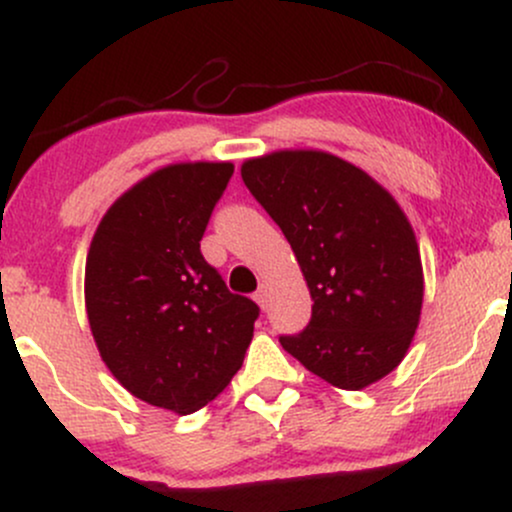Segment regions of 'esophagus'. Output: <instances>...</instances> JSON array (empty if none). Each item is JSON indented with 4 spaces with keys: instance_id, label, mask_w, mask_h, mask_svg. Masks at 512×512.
I'll return each instance as SVG.
<instances>
[{
    "instance_id": "esophagus-1",
    "label": "esophagus",
    "mask_w": 512,
    "mask_h": 512,
    "mask_svg": "<svg viewBox=\"0 0 512 512\" xmlns=\"http://www.w3.org/2000/svg\"><path fill=\"white\" fill-rule=\"evenodd\" d=\"M255 303L260 305L262 310H267V305H269V289H267V286H262V289L255 293Z\"/></svg>"
}]
</instances>
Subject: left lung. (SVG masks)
Returning <instances> with one entry per match:
<instances>
[{"instance_id": "1", "label": "left lung", "mask_w": 512, "mask_h": 512, "mask_svg": "<svg viewBox=\"0 0 512 512\" xmlns=\"http://www.w3.org/2000/svg\"><path fill=\"white\" fill-rule=\"evenodd\" d=\"M240 175L289 240L313 317L284 351L317 378L363 390L390 375L414 342L424 267L397 199L363 168L320 149L248 158Z\"/></svg>"}]
</instances>
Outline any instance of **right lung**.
Here are the masks:
<instances>
[{
	"instance_id": "add662e5",
	"label": "right lung",
	"mask_w": 512,
	"mask_h": 512,
	"mask_svg": "<svg viewBox=\"0 0 512 512\" xmlns=\"http://www.w3.org/2000/svg\"><path fill=\"white\" fill-rule=\"evenodd\" d=\"M231 161L154 170L110 204L86 257L84 301L103 363L129 395L192 414L243 366L260 308L202 257Z\"/></svg>"
}]
</instances>
